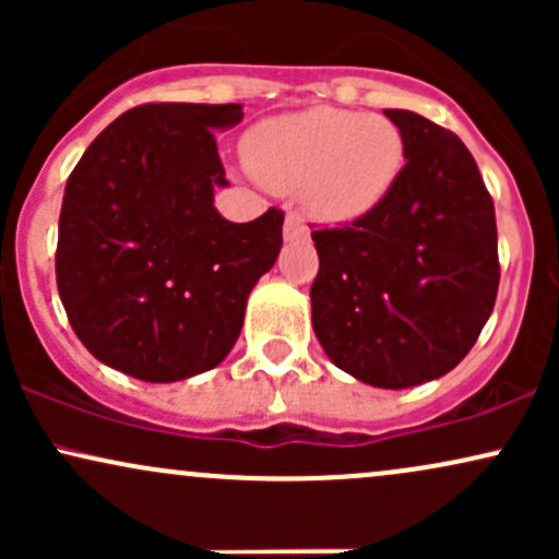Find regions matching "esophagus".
Returning a JSON list of instances; mask_svg holds the SVG:
<instances>
[{
    "mask_svg": "<svg viewBox=\"0 0 559 559\" xmlns=\"http://www.w3.org/2000/svg\"><path fill=\"white\" fill-rule=\"evenodd\" d=\"M284 236L286 241H294V239H307L310 236V228L305 226V221L297 213H286V221H284Z\"/></svg>",
    "mask_w": 559,
    "mask_h": 559,
    "instance_id": "obj_1",
    "label": "esophagus"
}]
</instances>
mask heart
I'll use <instances>...</instances> for the list:
<instances>
[{
  "mask_svg": "<svg viewBox=\"0 0 559 559\" xmlns=\"http://www.w3.org/2000/svg\"><path fill=\"white\" fill-rule=\"evenodd\" d=\"M404 136L386 115L342 107L267 118L243 136V159L275 191H299L307 213L349 223L373 213L400 181Z\"/></svg>",
  "mask_w": 559,
  "mask_h": 559,
  "instance_id": "1",
  "label": "heart"
}]
</instances>
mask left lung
<instances>
[{
    "label": "left lung",
    "mask_w": 559,
    "mask_h": 559,
    "mask_svg": "<svg viewBox=\"0 0 559 559\" xmlns=\"http://www.w3.org/2000/svg\"><path fill=\"white\" fill-rule=\"evenodd\" d=\"M383 112L400 126L407 163L373 213L312 230V329L336 368L407 389L449 373L489 320L497 217L463 141L418 112Z\"/></svg>",
    "instance_id": "left-lung-1"
}]
</instances>
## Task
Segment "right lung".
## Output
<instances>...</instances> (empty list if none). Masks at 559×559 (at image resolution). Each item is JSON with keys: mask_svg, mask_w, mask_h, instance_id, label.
Returning a JSON list of instances; mask_svg holds the SVG:
<instances>
[{"mask_svg": "<svg viewBox=\"0 0 559 559\" xmlns=\"http://www.w3.org/2000/svg\"><path fill=\"white\" fill-rule=\"evenodd\" d=\"M241 105H141L112 120L70 173L57 292L99 362L150 383L215 368L241 333L247 297L284 243V213L230 223L217 128Z\"/></svg>", "mask_w": 559, "mask_h": 559, "instance_id": "1", "label": "right lung"}]
</instances>
